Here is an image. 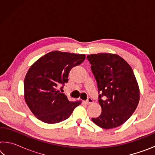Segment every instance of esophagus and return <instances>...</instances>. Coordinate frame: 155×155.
Returning <instances> with one entry per match:
<instances>
[{"label":"esophagus","instance_id":"1","mask_svg":"<svg viewBox=\"0 0 155 155\" xmlns=\"http://www.w3.org/2000/svg\"><path fill=\"white\" fill-rule=\"evenodd\" d=\"M93 102H94V101L92 100V98H88L87 101H86V103H87V104H91V103H92Z\"/></svg>","mask_w":155,"mask_h":155}]
</instances>
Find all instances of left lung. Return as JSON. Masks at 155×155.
I'll return each mask as SVG.
<instances>
[{"label":"left lung","mask_w":155,"mask_h":155,"mask_svg":"<svg viewBox=\"0 0 155 155\" xmlns=\"http://www.w3.org/2000/svg\"><path fill=\"white\" fill-rule=\"evenodd\" d=\"M87 58L101 93L98 102L102 113L91 120L104 129L119 127L132 115L140 101V89L132 68L115 54H92Z\"/></svg>","instance_id":"left-lung-1"}]
</instances>
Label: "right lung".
Returning <instances> with one entry per match:
<instances>
[{"label": "right lung", "instance_id": "add662e5", "mask_svg": "<svg viewBox=\"0 0 155 155\" xmlns=\"http://www.w3.org/2000/svg\"><path fill=\"white\" fill-rule=\"evenodd\" d=\"M85 59L83 54L56 51L46 54L31 65L25 78L24 97L37 118L55 124L68 118L81 104V101H70L59 87L68 83L70 70Z\"/></svg>", "mask_w": 155, "mask_h": 155}]
</instances>
